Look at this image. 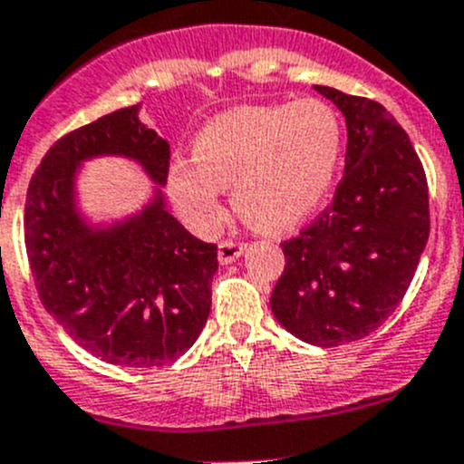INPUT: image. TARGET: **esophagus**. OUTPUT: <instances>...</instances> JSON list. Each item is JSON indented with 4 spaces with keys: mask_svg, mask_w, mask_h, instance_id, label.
Here are the masks:
<instances>
[{
    "mask_svg": "<svg viewBox=\"0 0 464 464\" xmlns=\"http://www.w3.org/2000/svg\"><path fill=\"white\" fill-rule=\"evenodd\" d=\"M245 251H246V245H242V242H233V240L219 242L218 258L222 265H231V263H236V260L240 258Z\"/></svg>",
    "mask_w": 464,
    "mask_h": 464,
    "instance_id": "34e87169",
    "label": "esophagus"
}]
</instances>
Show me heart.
Returning <instances> with one entry per match:
<instances>
[{
	"instance_id": "1",
	"label": "heart",
	"mask_w": 464,
	"mask_h": 464,
	"mask_svg": "<svg viewBox=\"0 0 464 464\" xmlns=\"http://www.w3.org/2000/svg\"><path fill=\"white\" fill-rule=\"evenodd\" d=\"M344 129L331 103L237 106L215 115L174 160L168 188L181 218L201 236L224 222V188L237 215L260 231H285L308 218L335 181Z\"/></svg>"
}]
</instances>
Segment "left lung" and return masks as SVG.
Segmentation results:
<instances>
[{
  "instance_id": "1",
  "label": "left lung",
  "mask_w": 464,
  "mask_h": 464,
  "mask_svg": "<svg viewBox=\"0 0 464 464\" xmlns=\"http://www.w3.org/2000/svg\"><path fill=\"white\" fill-rule=\"evenodd\" d=\"M344 115V177L333 204L283 242L274 317L314 346L374 333L406 295L429 240V186L401 124L365 97L314 85Z\"/></svg>"
}]
</instances>
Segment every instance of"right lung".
I'll return each instance as SVG.
<instances>
[{
    "instance_id": "right-lung-1",
    "label": "right lung",
    "mask_w": 464,
    "mask_h": 464,
    "mask_svg": "<svg viewBox=\"0 0 464 464\" xmlns=\"http://www.w3.org/2000/svg\"><path fill=\"white\" fill-rule=\"evenodd\" d=\"M140 108L108 112L47 151L26 192L24 237L40 301L76 344L108 365L163 367L204 331L218 246L168 210L169 142ZM97 158L131 160L155 183L131 214L84 210L78 177Z\"/></svg>"
}]
</instances>
